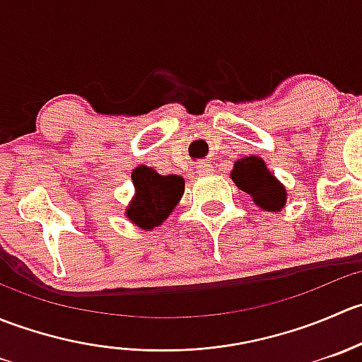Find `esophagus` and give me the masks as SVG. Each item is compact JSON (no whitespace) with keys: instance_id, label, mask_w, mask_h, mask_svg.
Returning <instances> with one entry per match:
<instances>
[{"instance_id":"esophagus-1","label":"esophagus","mask_w":362,"mask_h":362,"mask_svg":"<svg viewBox=\"0 0 362 362\" xmlns=\"http://www.w3.org/2000/svg\"><path fill=\"white\" fill-rule=\"evenodd\" d=\"M198 173L199 175H211V173H214V166H211V164H208V163H199Z\"/></svg>"}]
</instances>
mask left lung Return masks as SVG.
Here are the masks:
<instances>
[{
    "label": "left lung",
    "mask_w": 362,
    "mask_h": 362,
    "mask_svg": "<svg viewBox=\"0 0 362 362\" xmlns=\"http://www.w3.org/2000/svg\"><path fill=\"white\" fill-rule=\"evenodd\" d=\"M231 178L236 187L252 196L254 203L266 211H280L286 206L287 191L257 156L242 158L235 163Z\"/></svg>",
    "instance_id": "obj_1"
}]
</instances>
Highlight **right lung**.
Instances as JSON below:
<instances>
[{
  "label": "right lung",
  "instance_id": "1",
  "mask_svg": "<svg viewBox=\"0 0 362 362\" xmlns=\"http://www.w3.org/2000/svg\"><path fill=\"white\" fill-rule=\"evenodd\" d=\"M134 198L126 215L141 229H154L163 224L184 194V178L178 175H159L154 168L140 164L131 173Z\"/></svg>",
  "mask_w": 362,
  "mask_h": 362
}]
</instances>
